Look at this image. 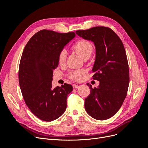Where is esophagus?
Segmentation results:
<instances>
[{"mask_svg":"<svg viewBox=\"0 0 148 148\" xmlns=\"http://www.w3.org/2000/svg\"><path fill=\"white\" fill-rule=\"evenodd\" d=\"M73 88L75 89H77V88H79V86L78 84H73Z\"/></svg>","mask_w":148,"mask_h":148,"instance_id":"1","label":"esophagus"}]
</instances>
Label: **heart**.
I'll return each instance as SVG.
<instances>
[{
    "instance_id": "b5f03b06",
    "label": "heart",
    "mask_w": 148,
    "mask_h": 148,
    "mask_svg": "<svg viewBox=\"0 0 148 148\" xmlns=\"http://www.w3.org/2000/svg\"><path fill=\"white\" fill-rule=\"evenodd\" d=\"M75 51L81 57L82 59L86 56H91L92 52L93 51V47L92 44L86 40H80L75 44L73 46ZM67 52L65 49H62L60 51L58 60L60 65H64L66 60ZM85 71L83 70H78L75 71H71L69 73V77L70 78L78 80L81 79L84 75Z\"/></svg>"
}]
</instances>
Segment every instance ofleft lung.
<instances>
[{
    "label": "left lung",
    "mask_w": 148,
    "mask_h": 148,
    "mask_svg": "<svg viewBox=\"0 0 148 148\" xmlns=\"http://www.w3.org/2000/svg\"><path fill=\"white\" fill-rule=\"evenodd\" d=\"M76 34L93 42L96 57L92 71L99 84L85 99L86 112L92 118L104 120L117 112L126 97L129 85V69L123 44L111 29L96 26L78 30Z\"/></svg>",
    "instance_id": "8db88e82"
}]
</instances>
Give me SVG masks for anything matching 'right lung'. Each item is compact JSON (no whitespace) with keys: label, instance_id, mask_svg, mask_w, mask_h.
<instances>
[{"label":"right lung","instance_id":"add662e5","mask_svg":"<svg viewBox=\"0 0 148 148\" xmlns=\"http://www.w3.org/2000/svg\"><path fill=\"white\" fill-rule=\"evenodd\" d=\"M75 37L73 32L41 30L29 40L22 53L18 72L22 95L31 112L46 122L64 113L67 96L73 91L66 83L52 88V81L60 51Z\"/></svg>","mask_w":148,"mask_h":148}]
</instances>
